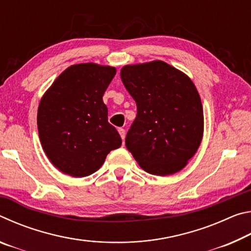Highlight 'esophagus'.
I'll return each instance as SVG.
<instances>
[{
    "instance_id": "obj_1",
    "label": "esophagus",
    "mask_w": 251,
    "mask_h": 251,
    "mask_svg": "<svg viewBox=\"0 0 251 251\" xmlns=\"http://www.w3.org/2000/svg\"><path fill=\"white\" fill-rule=\"evenodd\" d=\"M118 133H120L121 137H122V139H123V142H124V141H125V135H126L125 129H124V128H118Z\"/></svg>"
}]
</instances>
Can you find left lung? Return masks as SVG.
Returning <instances> with one entry per match:
<instances>
[{
	"label": "left lung",
	"instance_id": "left-lung-1",
	"mask_svg": "<svg viewBox=\"0 0 251 251\" xmlns=\"http://www.w3.org/2000/svg\"><path fill=\"white\" fill-rule=\"evenodd\" d=\"M121 78L137 106L127 150L152 175L179 172L202 138V105L194 83L163 61L126 65Z\"/></svg>",
	"mask_w": 251,
	"mask_h": 251
}]
</instances>
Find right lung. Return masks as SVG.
Masks as SVG:
<instances>
[{"label":"right lung","mask_w":251,"mask_h":251,"mask_svg":"<svg viewBox=\"0 0 251 251\" xmlns=\"http://www.w3.org/2000/svg\"><path fill=\"white\" fill-rule=\"evenodd\" d=\"M115 67L72 65L42 97L37 128L42 147L55 167L73 177L99 171L122 138L107 120L103 95Z\"/></svg>","instance_id":"obj_1"}]
</instances>
